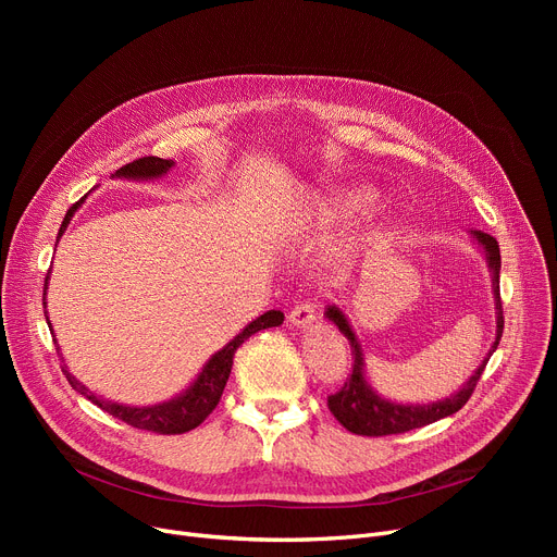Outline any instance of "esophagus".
Returning <instances> with one entry per match:
<instances>
[{
    "label": "esophagus",
    "instance_id": "1",
    "mask_svg": "<svg viewBox=\"0 0 557 557\" xmlns=\"http://www.w3.org/2000/svg\"><path fill=\"white\" fill-rule=\"evenodd\" d=\"M288 320L294 323L296 327H309L318 320V302L313 300H305L300 305H296L288 313Z\"/></svg>",
    "mask_w": 557,
    "mask_h": 557
}]
</instances>
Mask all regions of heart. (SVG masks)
I'll return each mask as SVG.
<instances>
[{
	"label": "heart",
	"instance_id": "obj_1",
	"mask_svg": "<svg viewBox=\"0 0 557 557\" xmlns=\"http://www.w3.org/2000/svg\"><path fill=\"white\" fill-rule=\"evenodd\" d=\"M370 200V191H338L334 196H327L323 200V205H320V219L323 221H336V219H343L347 214H352L357 208H361L363 202ZM386 227V216L384 212H374L370 219H368V225H366V232L361 234V242L370 244V242H376L379 237H382V232Z\"/></svg>",
	"mask_w": 557,
	"mask_h": 557
}]
</instances>
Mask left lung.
Here are the masks:
<instances>
[{"instance_id":"left-lung-1","label":"left lung","mask_w":557,"mask_h":557,"mask_svg":"<svg viewBox=\"0 0 557 557\" xmlns=\"http://www.w3.org/2000/svg\"><path fill=\"white\" fill-rule=\"evenodd\" d=\"M474 237L479 244L485 248V259L492 273V288H494V302H496V338L490 347V352L485 361L476 368V372L470 376L458 393L451 397H445L441 401H431V404H397L388 401L384 397H379L372 386L368 384V379L363 374V352L361 345L349 327L345 313L338 307H327L325 315L332 320V323L338 327V332L349 341V347H352V372L347 374L345 384L341 391L327 397V406L332 416L347 429L357 435H391V433H406L411 429L426 426L431 422L443 420L447 416H454L456 411L467 404V399L472 397L479 379L496 349L504 334V309H502V294H499V271H502V252L499 244H496L494 237L485 232H474Z\"/></svg>"}]
</instances>
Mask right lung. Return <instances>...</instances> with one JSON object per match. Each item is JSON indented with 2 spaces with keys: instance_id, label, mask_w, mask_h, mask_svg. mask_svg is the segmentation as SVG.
Masks as SVG:
<instances>
[{
  "instance_id": "1",
  "label": "right lung",
  "mask_w": 557,
  "mask_h": 557,
  "mask_svg": "<svg viewBox=\"0 0 557 557\" xmlns=\"http://www.w3.org/2000/svg\"><path fill=\"white\" fill-rule=\"evenodd\" d=\"M171 166H173V160H162V158L149 156V158H139V160H133V162L124 164L122 169H116L114 175H120V178H131V181H151V178H160V175H164ZM81 202H83V198L78 202H74L72 208L67 210V214L63 219V225H61V230H58V239H61V234L65 232L70 219L74 216V212L78 210ZM47 280H49V273L45 277V296H47ZM282 320H284V313L275 311V309H271L263 315H259L257 320H252V323L246 325V330L242 334L234 336L223 349H219V352L208 363H205L202 372L198 374L196 382L185 393H181L178 397H173L164 404H158V406L135 408V406H124V404L101 399L95 393L87 391L81 382H76V379L70 374L67 366H63V372H65L67 382L74 391H78L83 397H87L92 404H97L101 411H106L108 416H112L116 420H122V422H126L135 429L153 431V433H162V435L187 433V431L196 429L216 408V404L223 395V388L227 384L234 352H237L239 345L244 341H248L252 334H257L259 330H269V327L282 325ZM49 327H51V323H49ZM53 343H55V338H53Z\"/></svg>"
}]
</instances>
